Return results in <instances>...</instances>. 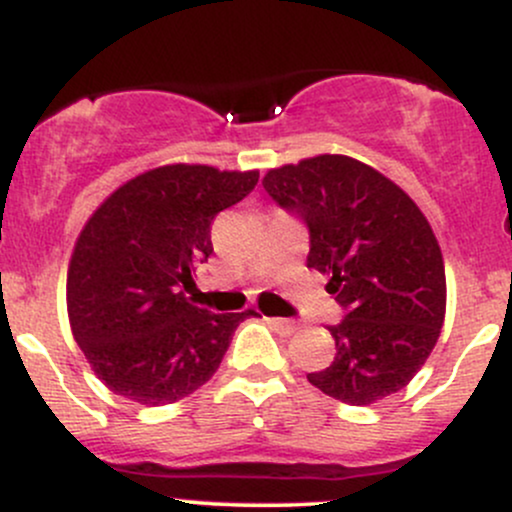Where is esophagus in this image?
I'll return each instance as SVG.
<instances>
[{
	"label": "esophagus",
	"instance_id": "1",
	"mask_svg": "<svg viewBox=\"0 0 512 512\" xmlns=\"http://www.w3.org/2000/svg\"><path fill=\"white\" fill-rule=\"evenodd\" d=\"M267 322H269V325H272V330H274V332L284 334V337H289V334H293V332L298 330L296 322L284 320V317H267Z\"/></svg>",
	"mask_w": 512,
	"mask_h": 512
}]
</instances>
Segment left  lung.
Listing matches in <instances>:
<instances>
[{"label": "left lung", "instance_id": "obj_1", "mask_svg": "<svg viewBox=\"0 0 512 512\" xmlns=\"http://www.w3.org/2000/svg\"><path fill=\"white\" fill-rule=\"evenodd\" d=\"M267 195L310 233L308 267L330 274L344 320L310 385L354 407L395 395L426 363L445 317V267L426 216L366 163L322 154L269 170Z\"/></svg>", "mask_w": 512, "mask_h": 512}]
</instances>
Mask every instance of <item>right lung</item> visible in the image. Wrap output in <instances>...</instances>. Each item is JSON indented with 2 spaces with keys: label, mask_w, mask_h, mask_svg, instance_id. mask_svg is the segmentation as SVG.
<instances>
[{
  "label": "right lung",
  "mask_w": 512,
  "mask_h": 512,
  "mask_svg": "<svg viewBox=\"0 0 512 512\" xmlns=\"http://www.w3.org/2000/svg\"><path fill=\"white\" fill-rule=\"evenodd\" d=\"M257 178V170L161 166L125 182L88 219L69 262V325L115 395L161 407L221 366L252 310L216 315L187 293L214 252V216L248 197Z\"/></svg>",
  "instance_id": "obj_1"
}]
</instances>
